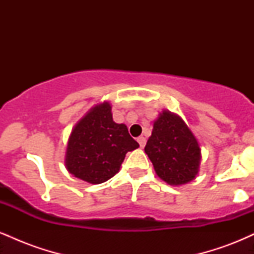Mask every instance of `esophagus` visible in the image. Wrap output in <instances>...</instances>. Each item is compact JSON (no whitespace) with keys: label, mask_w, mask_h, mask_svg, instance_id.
I'll use <instances>...</instances> for the list:
<instances>
[{"label":"esophagus","mask_w":254,"mask_h":254,"mask_svg":"<svg viewBox=\"0 0 254 254\" xmlns=\"http://www.w3.org/2000/svg\"><path fill=\"white\" fill-rule=\"evenodd\" d=\"M137 142H138L139 147H141V148H143L144 145H145V142H147V139H145L143 136H139L138 138H137Z\"/></svg>","instance_id":"obj_1"}]
</instances>
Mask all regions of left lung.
<instances>
[{"label":"left lung","mask_w":254,"mask_h":254,"mask_svg":"<svg viewBox=\"0 0 254 254\" xmlns=\"http://www.w3.org/2000/svg\"><path fill=\"white\" fill-rule=\"evenodd\" d=\"M157 177L170 185L193 180L199 171L200 148L197 138L178 115L162 111L153 125L144 148Z\"/></svg>","instance_id":"1"}]
</instances>
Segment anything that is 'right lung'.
I'll return each instance as SVG.
<instances>
[{
    "mask_svg": "<svg viewBox=\"0 0 254 254\" xmlns=\"http://www.w3.org/2000/svg\"><path fill=\"white\" fill-rule=\"evenodd\" d=\"M107 101L95 105L78 121L69 137L65 167L72 176L101 184L117 174L127 151L139 147L125 124L113 122Z\"/></svg>",
    "mask_w": 254,
    "mask_h": 254,
    "instance_id": "1",
    "label": "right lung"
}]
</instances>
